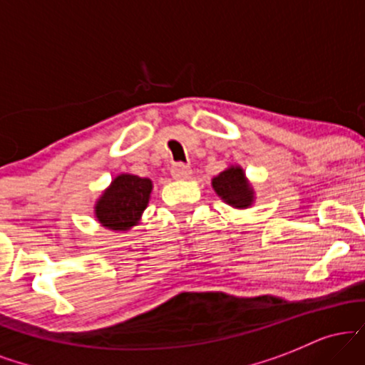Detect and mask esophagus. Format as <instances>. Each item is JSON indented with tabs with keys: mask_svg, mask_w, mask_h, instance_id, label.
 Instances as JSON below:
<instances>
[{
	"mask_svg": "<svg viewBox=\"0 0 365 365\" xmlns=\"http://www.w3.org/2000/svg\"><path fill=\"white\" fill-rule=\"evenodd\" d=\"M171 177L175 180H187L192 177V168L187 165H175L171 168Z\"/></svg>",
	"mask_w": 365,
	"mask_h": 365,
	"instance_id": "obj_1",
	"label": "esophagus"
}]
</instances>
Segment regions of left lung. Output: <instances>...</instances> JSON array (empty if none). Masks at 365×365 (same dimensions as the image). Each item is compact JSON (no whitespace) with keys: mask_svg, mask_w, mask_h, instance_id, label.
Listing matches in <instances>:
<instances>
[{"mask_svg":"<svg viewBox=\"0 0 365 365\" xmlns=\"http://www.w3.org/2000/svg\"><path fill=\"white\" fill-rule=\"evenodd\" d=\"M211 185L223 202L235 209L252 207L255 202L252 183L245 177L244 168L238 165H230L220 175H216L211 180Z\"/></svg>","mask_w":365,"mask_h":365,"instance_id":"1","label":"left lung"}]
</instances>
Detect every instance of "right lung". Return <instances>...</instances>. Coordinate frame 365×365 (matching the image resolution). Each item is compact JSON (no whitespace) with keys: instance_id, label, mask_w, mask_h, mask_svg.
Listing matches in <instances>:
<instances>
[{"instance_id":"right-lung-1","label":"right lung","mask_w":365,"mask_h":365,"mask_svg":"<svg viewBox=\"0 0 365 365\" xmlns=\"http://www.w3.org/2000/svg\"><path fill=\"white\" fill-rule=\"evenodd\" d=\"M153 180L121 173L111 180L94 204V217L111 232H128L142 220L148 207Z\"/></svg>"}]
</instances>
